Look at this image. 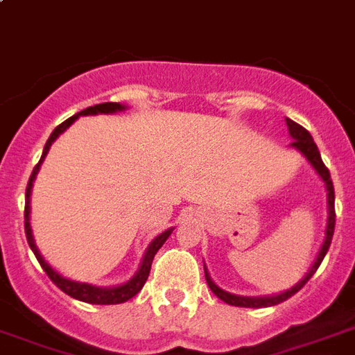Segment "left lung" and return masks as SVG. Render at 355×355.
<instances>
[{
    "label": "left lung",
    "mask_w": 355,
    "mask_h": 355,
    "mask_svg": "<svg viewBox=\"0 0 355 355\" xmlns=\"http://www.w3.org/2000/svg\"><path fill=\"white\" fill-rule=\"evenodd\" d=\"M287 130H289V136L293 138V141L289 144V147L297 149L300 155L309 162V166L313 167L315 173L322 178L326 188V202H328V221H326V230H324V239H322V245H320L319 252H317V258H315L313 265L309 267V270L302 276V280H298L291 289H287L284 293H278V295H267V297H241V295H234V293H228L225 289L217 286L216 282L211 280L210 272L206 269L205 265V276L208 286H210L211 293L216 295L217 298H221L223 302L230 304V306H239V308H269V306H276V304L284 302L287 298H291L295 293H298L306 286V282L315 275V270L319 269L320 261L324 259L328 248H330L331 237H334V228H336V193H334V184H331L330 171L328 167L324 166V162L320 158V153L315 145L311 134L306 130L304 127H300L298 123H295L293 119L286 118Z\"/></svg>",
    "instance_id": "8db88e82"
}]
</instances>
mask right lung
Segmentation results:
<instances>
[{
  "label": "right lung",
  "mask_w": 355,
  "mask_h": 355,
  "mask_svg": "<svg viewBox=\"0 0 355 355\" xmlns=\"http://www.w3.org/2000/svg\"><path fill=\"white\" fill-rule=\"evenodd\" d=\"M123 110H127L125 105L121 103H101V105H94V107H88L85 110H80L75 116L68 118L64 123H60L55 130L51 132L49 139L44 145V153H42L40 162L36 164V167L31 173L29 184H27V191H25V236H27V243H29L31 250L35 252L36 259H38V263L42 265V269L46 270V275L51 278V282L58 289H62L66 295L69 297H73L75 300H80V302H88V304H121L130 300L132 297H136L139 291H141V287L149 278V270L150 265H153V258H155V254L160 250V247L166 243V239L173 234L175 228H167L166 232L158 234V236L149 243V247L145 250L144 258H141V263H139L138 270L134 272V276L130 280H127L125 284H119V286H110V287H99L94 286V284H86V282H75L71 278H66L64 275H60L57 269H53L51 265L47 263L46 258L42 256L38 247H36L35 243V236H33V228H31V193H33V182L36 180V175L40 171V166L44 158L47 156L49 149H51L53 141L60 136V134L73 125L80 116H97V114H116V112H123Z\"/></svg>",
  "instance_id": "obj_1"
}]
</instances>
